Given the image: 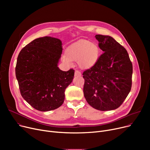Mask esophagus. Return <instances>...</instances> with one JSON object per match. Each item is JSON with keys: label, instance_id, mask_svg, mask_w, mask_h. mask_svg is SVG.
Here are the masks:
<instances>
[{"label": "esophagus", "instance_id": "obj_1", "mask_svg": "<svg viewBox=\"0 0 150 150\" xmlns=\"http://www.w3.org/2000/svg\"><path fill=\"white\" fill-rule=\"evenodd\" d=\"M81 74L79 70H76L75 71V76H81Z\"/></svg>", "mask_w": 150, "mask_h": 150}]
</instances>
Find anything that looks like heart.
<instances>
[{
    "mask_svg": "<svg viewBox=\"0 0 150 150\" xmlns=\"http://www.w3.org/2000/svg\"><path fill=\"white\" fill-rule=\"evenodd\" d=\"M100 48L96 43L88 40H80L69 46L66 51V56L62 57V61L67 65L72 61L78 62L83 69H88L96 64L100 57Z\"/></svg>",
    "mask_w": 150,
    "mask_h": 150,
    "instance_id": "1",
    "label": "heart"
}]
</instances>
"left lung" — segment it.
<instances>
[{"label":"left lung","mask_w":150,"mask_h":150,"mask_svg":"<svg viewBox=\"0 0 150 150\" xmlns=\"http://www.w3.org/2000/svg\"><path fill=\"white\" fill-rule=\"evenodd\" d=\"M95 37L103 53L83 74L84 96L92 108L111 111L123 103L131 91L132 64L127 50L113 38L101 35Z\"/></svg>","instance_id":"8db88e82"}]
</instances>
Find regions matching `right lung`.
I'll return each instance as SVG.
<instances>
[{"label":"right lung","mask_w":150,"mask_h":150,"mask_svg":"<svg viewBox=\"0 0 150 150\" xmlns=\"http://www.w3.org/2000/svg\"><path fill=\"white\" fill-rule=\"evenodd\" d=\"M62 48L60 39L37 38L19 53L15 72L22 97L36 110L49 111L64 103L65 90L72 83L75 70L58 67Z\"/></svg>","instance_id":"obj_1"}]
</instances>
